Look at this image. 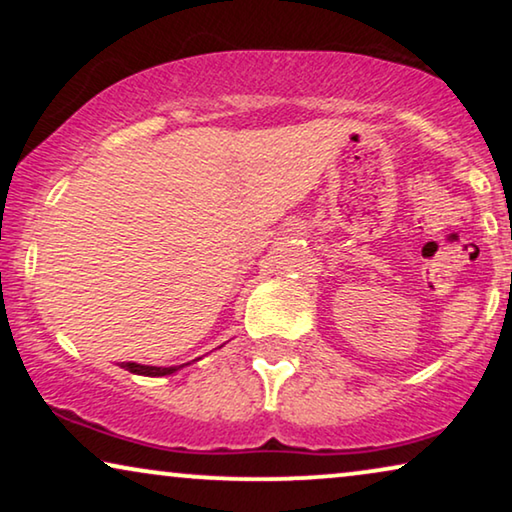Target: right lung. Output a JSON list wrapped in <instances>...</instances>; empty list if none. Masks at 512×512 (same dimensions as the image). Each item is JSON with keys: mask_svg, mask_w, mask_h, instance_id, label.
Wrapping results in <instances>:
<instances>
[{"mask_svg": "<svg viewBox=\"0 0 512 512\" xmlns=\"http://www.w3.org/2000/svg\"><path fill=\"white\" fill-rule=\"evenodd\" d=\"M121 368H125V370H130V373H137V375H149V377H163V375H172L174 370H179L177 366L174 368H158V366H139V363H130V361H125V363H121Z\"/></svg>", "mask_w": 512, "mask_h": 512, "instance_id": "1", "label": "right lung"}]
</instances>
